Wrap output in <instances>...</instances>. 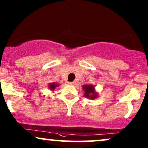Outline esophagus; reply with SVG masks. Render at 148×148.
<instances>
[{
	"instance_id": "34e87169",
	"label": "esophagus",
	"mask_w": 148,
	"mask_h": 148,
	"mask_svg": "<svg viewBox=\"0 0 148 148\" xmlns=\"http://www.w3.org/2000/svg\"><path fill=\"white\" fill-rule=\"evenodd\" d=\"M75 82H68V84H69V85H74Z\"/></svg>"
}]
</instances>
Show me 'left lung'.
Instances as JSON below:
<instances>
[{
  "mask_svg": "<svg viewBox=\"0 0 148 148\" xmlns=\"http://www.w3.org/2000/svg\"><path fill=\"white\" fill-rule=\"evenodd\" d=\"M82 90L84 91V96L86 98L91 99H95L98 97V93L95 90V87L92 85H84Z\"/></svg>",
  "mask_w": 148,
  "mask_h": 148,
  "instance_id": "8db88e82",
  "label": "left lung"
}]
</instances>
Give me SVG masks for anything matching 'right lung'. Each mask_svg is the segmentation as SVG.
Masks as SVG:
<instances>
[{
  "label": "right lung",
  "mask_w": 148,
  "mask_h": 148,
  "mask_svg": "<svg viewBox=\"0 0 148 148\" xmlns=\"http://www.w3.org/2000/svg\"><path fill=\"white\" fill-rule=\"evenodd\" d=\"M58 86H59V84L57 83V82H51V83L49 84L48 87L49 88V90H51V91H54L55 89Z\"/></svg>",
  "instance_id": "add662e5"
}]
</instances>
